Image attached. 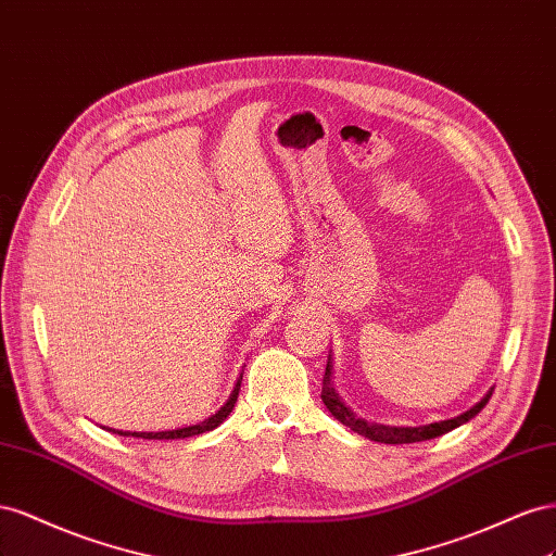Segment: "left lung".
<instances>
[{
    "label": "left lung",
    "mask_w": 556,
    "mask_h": 556,
    "mask_svg": "<svg viewBox=\"0 0 556 556\" xmlns=\"http://www.w3.org/2000/svg\"><path fill=\"white\" fill-rule=\"evenodd\" d=\"M491 393H494V391H489L478 405L470 407L468 412H464V415H458V417L447 419V421H435V424H428V426H409V428L407 426L368 424L363 419H356L354 412H349L344 407V403L340 401V395L336 393V389H332V384H330V361H328L326 363V375H324V387H321V401L328 407L330 415L336 417L338 421H342L344 426L352 428L354 433L368 438V440H375V442H384V445H407V442H421V440L445 435V433L454 431L456 426L470 421L489 403Z\"/></svg>",
    "instance_id": "obj_1"
}]
</instances>
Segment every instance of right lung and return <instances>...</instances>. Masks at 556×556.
<instances>
[{
    "label": "right lung",
    "instance_id": "obj_1",
    "mask_svg": "<svg viewBox=\"0 0 556 556\" xmlns=\"http://www.w3.org/2000/svg\"><path fill=\"white\" fill-rule=\"evenodd\" d=\"M240 384H242V375H240V379H237V384H235V389H232V393H230V399H228V403L220 407L216 415H212L210 419H204V421H200V424H195V426H186V428H177V431H161V433H123V431H118L121 435H132V438H144V440H177V438H190V435H200V433H207V431H214V428L224 421L230 412H232V407H235V403H237V395H240ZM111 431V428H109Z\"/></svg>",
    "mask_w": 556,
    "mask_h": 556
}]
</instances>
